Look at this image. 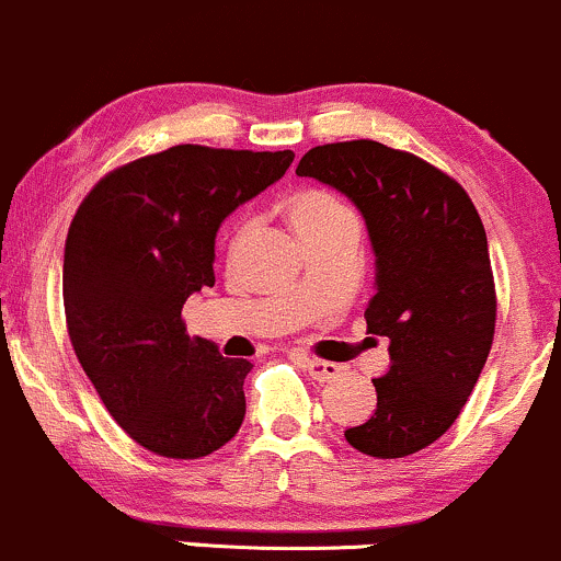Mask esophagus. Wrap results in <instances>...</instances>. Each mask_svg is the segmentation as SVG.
<instances>
[{"label": "esophagus", "instance_id": "obj_1", "mask_svg": "<svg viewBox=\"0 0 561 561\" xmlns=\"http://www.w3.org/2000/svg\"><path fill=\"white\" fill-rule=\"evenodd\" d=\"M301 363H305L307 374H310L312 379H318V381H329V379H333V376L339 374V365L336 363L318 360V357H301Z\"/></svg>", "mask_w": 561, "mask_h": 561}]
</instances>
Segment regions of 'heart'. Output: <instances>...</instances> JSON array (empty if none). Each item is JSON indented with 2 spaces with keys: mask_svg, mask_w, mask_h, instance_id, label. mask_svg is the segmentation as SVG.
I'll return each instance as SVG.
<instances>
[{
  "mask_svg": "<svg viewBox=\"0 0 561 561\" xmlns=\"http://www.w3.org/2000/svg\"><path fill=\"white\" fill-rule=\"evenodd\" d=\"M283 214H286L291 230L305 241V247L320 241V238H329L333 232L357 230L355 214L347 209V204L323 187H301V191L291 193L283 201ZM247 236L249 225H236L230 236V254H236L243 247Z\"/></svg>",
  "mask_w": 561,
  "mask_h": 561,
  "instance_id": "heart-1",
  "label": "heart"
}]
</instances>
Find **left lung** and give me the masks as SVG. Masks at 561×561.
I'll return each mask as SVG.
<instances>
[{"label":"left lung","mask_w":561,"mask_h":561,"mask_svg":"<svg viewBox=\"0 0 561 561\" xmlns=\"http://www.w3.org/2000/svg\"><path fill=\"white\" fill-rule=\"evenodd\" d=\"M299 178L347 196L376 256L368 333L389 339L376 411L344 432L374 458L411 456L443 437L480 379L495 331L488 236L456 180L374 140L318 145Z\"/></svg>","instance_id":"obj_1"}]
</instances>
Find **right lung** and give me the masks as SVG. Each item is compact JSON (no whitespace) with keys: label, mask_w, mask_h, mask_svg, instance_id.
I'll return each mask as SVG.
<instances>
[{"label":"right lung","mask_w":561,"mask_h":561,"mask_svg":"<svg viewBox=\"0 0 561 561\" xmlns=\"http://www.w3.org/2000/svg\"><path fill=\"white\" fill-rule=\"evenodd\" d=\"M291 161V150L174 145L100 180L73 217L68 336L111 416L150 453L209 456L241 430L251 363L187 336L182 305L214 286L219 225Z\"/></svg>","instance_id":"add662e5"}]
</instances>
